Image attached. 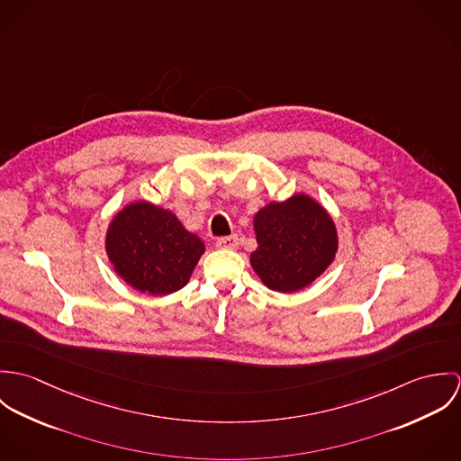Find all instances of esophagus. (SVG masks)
I'll return each instance as SVG.
<instances>
[{
    "instance_id": "esophagus-1",
    "label": "esophagus",
    "mask_w": 461,
    "mask_h": 461,
    "mask_svg": "<svg viewBox=\"0 0 461 461\" xmlns=\"http://www.w3.org/2000/svg\"><path fill=\"white\" fill-rule=\"evenodd\" d=\"M216 247L218 249H225V250H236L240 247V240H238L236 234L225 236V238H218L216 240Z\"/></svg>"
}]
</instances>
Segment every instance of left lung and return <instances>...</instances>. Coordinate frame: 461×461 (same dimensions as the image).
I'll list each match as a JSON object with an SVG mask.
<instances>
[{"mask_svg": "<svg viewBox=\"0 0 461 461\" xmlns=\"http://www.w3.org/2000/svg\"><path fill=\"white\" fill-rule=\"evenodd\" d=\"M258 250L250 264L267 289L294 293L335 259L337 229L327 209L305 194L269 202L254 216Z\"/></svg>", "mask_w": 461, "mask_h": 461, "instance_id": "obj_1", "label": "left lung"}]
</instances>
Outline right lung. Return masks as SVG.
Listing matches in <instances>:
<instances>
[{
	"label": "right lung",
	"mask_w": 461,
	"mask_h": 461,
	"mask_svg": "<svg viewBox=\"0 0 461 461\" xmlns=\"http://www.w3.org/2000/svg\"><path fill=\"white\" fill-rule=\"evenodd\" d=\"M205 247L179 218L140 200L119 211L106 232L115 273L140 293L163 296L185 287Z\"/></svg>",
	"instance_id": "add662e5"
}]
</instances>
